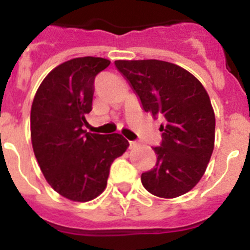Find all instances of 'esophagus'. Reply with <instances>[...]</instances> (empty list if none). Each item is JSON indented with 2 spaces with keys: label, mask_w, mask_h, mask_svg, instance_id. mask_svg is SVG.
I'll return each instance as SVG.
<instances>
[{
  "label": "esophagus",
  "mask_w": 250,
  "mask_h": 250,
  "mask_svg": "<svg viewBox=\"0 0 250 250\" xmlns=\"http://www.w3.org/2000/svg\"><path fill=\"white\" fill-rule=\"evenodd\" d=\"M136 146H138V143H136V141H129V149H135Z\"/></svg>",
  "instance_id": "1"
}]
</instances>
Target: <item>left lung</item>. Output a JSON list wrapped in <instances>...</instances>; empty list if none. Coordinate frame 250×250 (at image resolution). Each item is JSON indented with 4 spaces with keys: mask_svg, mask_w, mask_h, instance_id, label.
<instances>
[{
    "mask_svg": "<svg viewBox=\"0 0 250 250\" xmlns=\"http://www.w3.org/2000/svg\"><path fill=\"white\" fill-rule=\"evenodd\" d=\"M115 66L143 109L163 119L161 143L152 147L156 164L141 174V183L167 199L188 193L204 175L214 149L215 116L204 86L183 67L160 60H119Z\"/></svg>",
    "mask_w": 250,
    "mask_h": 250,
    "instance_id": "1",
    "label": "left lung"
}]
</instances>
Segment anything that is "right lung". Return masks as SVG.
Here are the masks:
<instances>
[{
  "label": "right lung",
  "mask_w": 250,
  "mask_h": 250,
  "mask_svg": "<svg viewBox=\"0 0 250 250\" xmlns=\"http://www.w3.org/2000/svg\"><path fill=\"white\" fill-rule=\"evenodd\" d=\"M110 61L77 57L55 67L40 85L31 107V140L48 184L74 202H89L105 190L112 161L129 141L120 134L83 130L92 110L95 77Z\"/></svg>",
  "instance_id": "add662e5"
}]
</instances>
